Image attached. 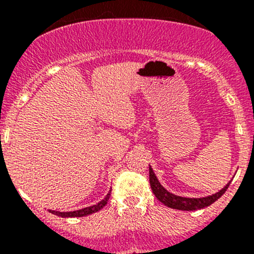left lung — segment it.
<instances>
[{
  "label": "left lung",
  "mask_w": 254,
  "mask_h": 254,
  "mask_svg": "<svg viewBox=\"0 0 254 254\" xmlns=\"http://www.w3.org/2000/svg\"><path fill=\"white\" fill-rule=\"evenodd\" d=\"M230 183H231V182H229L224 188L220 189V190L216 191L215 194H211V195L203 196V198H186V196H179L173 193H170V191L160 183V181H158L155 172H153V170L150 166V186L153 194H155V196L161 201V203L165 204L166 206L172 207V209L177 210L191 211V210H199L211 205L214 201H216L217 199L226 191Z\"/></svg>",
  "instance_id": "1"
}]
</instances>
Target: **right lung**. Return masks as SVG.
Here are the masks:
<instances>
[{
	"label": "right lung",
	"mask_w": 254,
	"mask_h": 254,
	"mask_svg": "<svg viewBox=\"0 0 254 254\" xmlns=\"http://www.w3.org/2000/svg\"><path fill=\"white\" fill-rule=\"evenodd\" d=\"M109 196H111V190L109 193L107 194L106 198L103 200H101L99 203H97L96 205H92V206H87L83 207V209H79V210H75V211H65V212H61V211H56V210H49L51 214L54 215H58V216L61 217H82V216H87L89 214H93V212L99 211L102 207L106 206V204L108 203L109 200Z\"/></svg>",
	"instance_id": "add662e5"
}]
</instances>
